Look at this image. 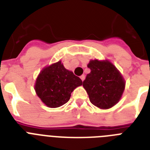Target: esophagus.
Wrapping results in <instances>:
<instances>
[{
	"label": "esophagus",
	"instance_id": "34e87169",
	"mask_svg": "<svg viewBox=\"0 0 150 150\" xmlns=\"http://www.w3.org/2000/svg\"><path fill=\"white\" fill-rule=\"evenodd\" d=\"M81 81H84V79H85V76H84V75H81Z\"/></svg>",
	"mask_w": 150,
	"mask_h": 150
}]
</instances>
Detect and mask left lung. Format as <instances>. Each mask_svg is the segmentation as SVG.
Wrapping results in <instances>:
<instances>
[{
    "instance_id": "obj_1",
    "label": "left lung",
    "mask_w": 150,
    "mask_h": 150,
    "mask_svg": "<svg viewBox=\"0 0 150 150\" xmlns=\"http://www.w3.org/2000/svg\"><path fill=\"white\" fill-rule=\"evenodd\" d=\"M91 73L86 76L83 87L91 102L98 108L108 109L120 100L125 89V81L116 67L109 61H90Z\"/></svg>"
}]
</instances>
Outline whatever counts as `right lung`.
Listing matches in <instances>:
<instances>
[{"label": "right lung", "instance_id": "obj_1", "mask_svg": "<svg viewBox=\"0 0 150 150\" xmlns=\"http://www.w3.org/2000/svg\"><path fill=\"white\" fill-rule=\"evenodd\" d=\"M81 85V79L66 69L61 61H59L40 72L35 90L45 105L58 108L67 102L74 90Z\"/></svg>", "mask_w": 150, "mask_h": 150}]
</instances>
